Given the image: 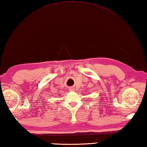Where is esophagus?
Instances as JSON below:
<instances>
[{
    "label": "esophagus",
    "instance_id": "1",
    "mask_svg": "<svg viewBox=\"0 0 147 147\" xmlns=\"http://www.w3.org/2000/svg\"><path fill=\"white\" fill-rule=\"evenodd\" d=\"M69 90H70V91H71V92H74L75 90H76V89H75L74 87H70Z\"/></svg>",
    "mask_w": 147,
    "mask_h": 147
}]
</instances>
